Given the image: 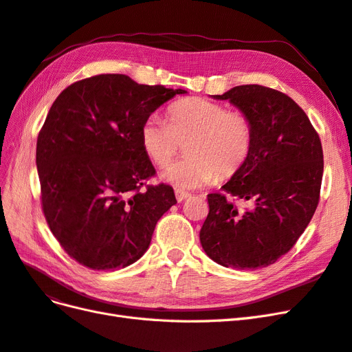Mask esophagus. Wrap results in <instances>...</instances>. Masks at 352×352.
Here are the masks:
<instances>
[{
	"mask_svg": "<svg viewBox=\"0 0 352 352\" xmlns=\"http://www.w3.org/2000/svg\"><path fill=\"white\" fill-rule=\"evenodd\" d=\"M175 195H176V199H177L179 202H182V201H185L186 198L190 197V194L186 192V190H180V189H176V190H175Z\"/></svg>",
	"mask_w": 352,
	"mask_h": 352,
	"instance_id": "34e87169",
	"label": "esophagus"
}]
</instances>
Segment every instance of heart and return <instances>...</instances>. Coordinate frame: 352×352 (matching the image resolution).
I'll list each match as a JSON object with an SVG mask.
<instances>
[{
  "label": "heart",
  "mask_w": 352,
  "mask_h": 352,
  "mask_svg": "<svg viewBox=\"0 0 352 352\" xmlns=\"http://www.w3.org/2000/svg\"><path fill=\"white\" fill-rule=\"evenodd\" d=\"M167 121L158 116L146 117L140 133L145 154L160 167L185 144L186 155L163 170L166 182L194 189L214 177L235 176L248 162L254 124L245 113L208 100L186 98L170 105Z\"/></svg>",
  "instance_id": "heart-1"
}]
</instances>
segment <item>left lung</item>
<instances>
[{
    "mask_svg": "<svg viewBox=\"0 0 352 352\" xmlns=\"http://www.w3.org/2000/svg\"><path fill=\"white\" fill-rule=\"evenodd\" d=\"M216 100H229L254 124L248 162L221 189L208 194L202 248L223 267L255 270L278 261L310 223L320 198L322 142L304 110L286 94L241 85ZM249 202L241 210L226 195Z\"/></svg>",
    "mask_w": 352,
    "mask_h": 352,
    "instance_id": "left-lung-1",
    "label": "left lung"
}]
</instances>
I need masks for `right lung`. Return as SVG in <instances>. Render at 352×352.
Returning <instances> with one entry per match:
<instances>
[{"instance_id":"obj_1","label":"right lung","mask_w":352,"mask_h":352,"mask_svg":"<svg viewBox=\"0 0 352 352\" xmlns=\"http://www.w3.org/2000/svg\"><path fill=\"white\" fill-rule=\"evenodd\" d=\"M185 89L140 85L126 74L72 83L52 102L38 135L41 202L52 235L92 270L123 269L150 247L157 221L176 204L155 175L141 126Z\"/></svg>"}]
</instances>
